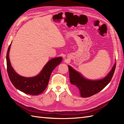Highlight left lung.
Segmentation results:
<instances>
[{
    "label": "left lung",
    "mask_w": 124,
    "mask_h": 124,
    "mask_svg": "<svg viewBox=\"0 0 124 124\" xmlns=\"http://www.w3.org/2000/svg\"><path fill=\"white\" fill-rule=\"evenodd\" d=\"M116 63L111 71L103 78L99 80H89L68 66L69 78L72 88L76 91H79L81 96L87 98L99 93L110 83L114 73Z\"/></svg>",
    "instance_id": "1"
}]
</instances>
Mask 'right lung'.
Wrapping results in <instances>:
<instances>
[{
	"label": "right lung",
	"instance_id": "add662e5",
	"mask_svg": "<svg viewBox=\"0 0 124 124\" xmlns=\"http://www.w3.org/2000/svg\"><path fill=\"white\" fill-rule=\"evenodd\" d=\"M10 46L11 44L8 47L6 57L7 72L11 83L16 88L27 94H40L46 88L52 71L62 62V58L59 57L51 59L38 76L32 78H25L18 75L11 65L9 55Z\"/></svg>",
	"mask_w": 124,
	"mask_h": 124
}]
</instances>
